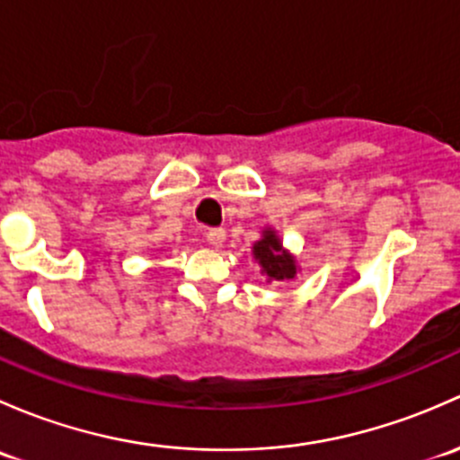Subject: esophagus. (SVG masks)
<instances>
[{
	"label": "esophagus",
	"instance_id": "1",
	"mask_svg": "<svg viewBox=\"0 0 460 460\" xmlns=\"http://www.w3.org/2000/svg\"><path fill=\"white\" fill-rule=\"evenodd\" d=\"M206 239H208V243L215 245V248H221L226 241V230L224 228H210L206 232Z\"/></svg>",
	"mask_w": 460,
	"mask_h": 460
}]
</instances>
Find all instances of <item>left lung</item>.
<instances>
[{"mask_svg":"<svg viewBox=\"0 0 460 460\" xmlns=\"http://www.w3.org/2000/svg\"><path fill=\"white\" fill-rule=\"evenodd\" d=\"M254 261L261 268L265 281L290 283L299 277L301 268L296 263V257L288 248H283V241L279 232L270 226L261 230V239L254 241L252 245Z\"/></svg>","mask_w":460,"mask_h":460,"instance_id":"8db88e82","label":"left lung"}]
</instances>
